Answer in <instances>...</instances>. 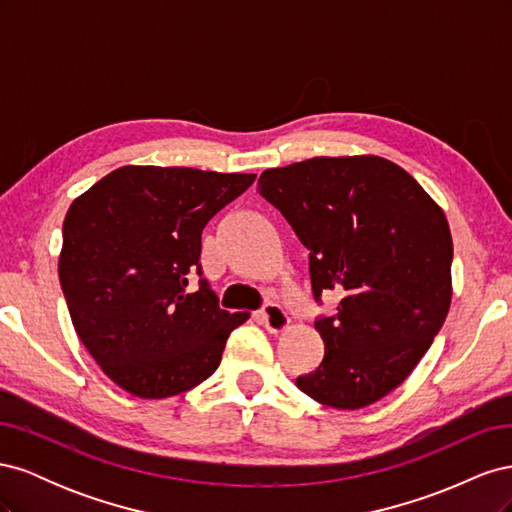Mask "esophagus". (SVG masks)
I'll return each mask as SVG.
<instances>
[{"label":"esophagus","mask_w":512,"mask_h":512,"mask_svg":"<svg viewBox=\"0 0 512 512\" xmlns=\"http://www.w3.org/2000/svg\"><path fill=\"white\" fill-rule=\"evenodd\" d=\"M260 320L267 327V331L275 333V335L277 333H284L288 329V324H290L284 309L280 305H275V303H269L265 309H262Z\"/></svg>","instance_id":"34e87169"}]
</instances>
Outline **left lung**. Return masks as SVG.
Here are the masks:
<instances>
[{
    "instance_id": "1",
    "label": "left lung",
    "mask_w": 512,
    "mask_h": 512,
    "mask_svg": "<svg viewBox=\"0 0 512 512\" xmlns=\"http://www.w3.org/2000/svg\"><path fill=\"white\" fill-rule=\"evenodd\" d=\"M258 192L309 250L324 359L297 378L318 404L359 410L389 395L429 350L453 297V239L442 207L404 168L380 156L309 158L267 168Z\"/></svg>"
}]
</instances>
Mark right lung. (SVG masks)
Returning <instances> with one entry per match:
<instances>
[{"label": "right lung", "mask_w": 512, "mask_h": 512, "mask_svg": "<svg viewBox=\"0 0 512 512\" xmlns=\"http://www.w3.org/2000/svg\"><path fill=\"white\" fill-rule=\"evenodd\" d=\"M256 175L188 166H121L74 198L64 220L59 284L83 346L141 399L194 389L222 361L250 314L220 309L200 280L203 228Z\"/></svg>", "instance_id": "right-lung-1"}]
</instances>
